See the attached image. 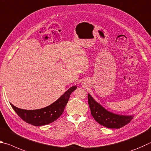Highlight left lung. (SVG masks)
Masks as SVG:
<instances>
[{
  "label": "left lung",
  "mask_w": 151,
  "mask_h": 151,
  "mask_svg": "<svg viewBox=\"0 0 151 151\" xmlns=\"http://www.w3.org/2000/svg\"><path fill=\"white\" fill-rule=\"evenodd\" d=\"M88 104L93 117L100 125L110 129H119L133 119V115H123L107 111L88 93Z\"/></svg>",
  "instance_id": "obj_1"
}]
</instances>
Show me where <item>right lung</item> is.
<instances>
[{
	"label": "right lung",
	"mask_w": 151,
	"mask_h": 151,
	"mask_svg": "<svg viewBox=\"0 0 151 151\" xmlns=\"http://www.w3.org/2000/svg\"><path fill=\"white\" fill-rule=\"evenodd\" d=\"M76 88V86L71 87L55 102L42 109L26 110L15 107L12 104L10 105L17 115L26 123L34 126L47 125L58 119L62 114L71 93Z\"/></svg>",
	"instance_id": "add662e5"
}]
</instances>
